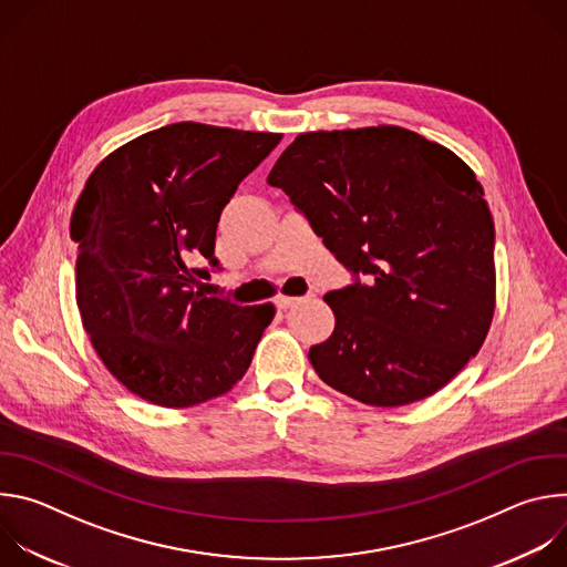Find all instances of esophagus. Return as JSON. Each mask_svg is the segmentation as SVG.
I'll return each mask as SVG.
<instances>
[{
    "mask_svg": "<svg viewBox=\"0 0 567 567\" xmlns=\"http://www.w3.org/2000/svg\"><path fill=\"white\" fill-rule=\"evenodd\" d=\"M305 298H293V296H278L276 298V305H278V309H289V307H293V305H298V302H302Z\"/></svg>",
    "mask_w": 567,
    "mask_h": 567,
    "instance_id": "1",
    "label": "esophagus"
}]
</instances>
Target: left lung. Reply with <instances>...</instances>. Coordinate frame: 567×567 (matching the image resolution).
<instances>
[{
  "instance_id": "1",
  "label": "left lung",
  "mask_w": 567,
  "mask_h": 567,
  "mask_svg": "<svg viewBox=\"0 0 567 567\" xmlns=\"http://www.w3.org/2000/svg\"><path fill=\"white\" fill-rule=\"evenodd\" d=\"M267 182L363 282L326 293L334 332L309 361L334 390L394 409L477 354L496 309L494 217L473 171L399 125L305 132Z\"/></svg>"
}]
</instances>
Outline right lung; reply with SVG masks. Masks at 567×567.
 <instances>
[{
    "label": "right lung",
    "mask_w": 567,
    "mask_h": 567,
    "mask_svg": "<svg viewBox=\"0 0 567 567\" xmlns=\"http://www.w3.org/2000/svg\"><path fill=\"white\" fill-rule=\"evenodd\" d=\"M282 134L173 123L110 152L71 213L75 302L105 368L136 396L190 409L251 365L271 302L197 291L217 267L215 235L239 182Z\"/></svg>",
    "instance_id": "1"
}]
</instances>
